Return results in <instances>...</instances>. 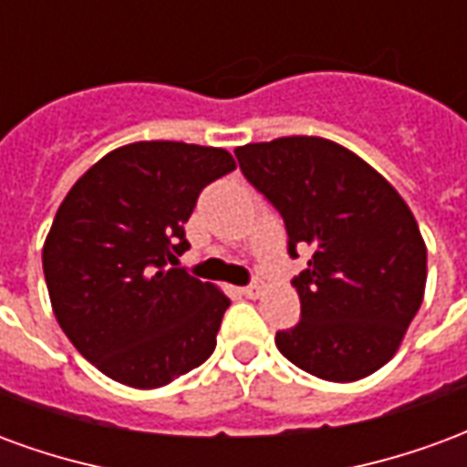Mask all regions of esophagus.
<instances>
[{
  "instance_id": "esophagus-1",
  "label": "esophagus",
  "mask_w": 467,
  "mask_h": 467,
  "mask_svg": "<svg viewBox=\"0 0 467 467\" xmlns=\"http://www.w3.org/2000/svg\"><path fill=\"white\" fill-rule=\"evenodd\" d=\"M260 290H263V287H260V283H250V285H244L240 293H243L244 297H257V295H260Z\"/></svg>"
}]
</instances>
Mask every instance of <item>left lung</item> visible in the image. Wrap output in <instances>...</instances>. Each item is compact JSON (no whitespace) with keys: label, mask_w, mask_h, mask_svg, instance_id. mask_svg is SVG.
I'll use <instances>...</instances> for the list:
<instances>
[{"label":"left lung","mask_w":467,"mask_h":467,"mask_svg":"<svg viewBox=\"0 0 467 467\" xmlns=\"http://www.w3.org/2000/svg\"><path fill=\"white\" fill-rule=\"evenodd\" d=\"M234 157L283 217L290 257L310 250L293 277L300 323L275 335L277 350L333 382L382 368L425 293L428 253L410 207L370 164L323 137L244 144Z\"/></svg>","instance_id":"left-lung-1"}]
</instances>
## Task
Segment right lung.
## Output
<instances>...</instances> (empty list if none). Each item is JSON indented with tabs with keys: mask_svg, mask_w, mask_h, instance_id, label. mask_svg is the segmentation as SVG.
<instances>
[{
	"mask_svg": "<svg viewBox=\"0 0 467 467\" xmlns=\"http://www.w3.org/2000/svg\"><path fill=\"white\" fill-rule=\"evenodd\" d=\"M233 154L134 142L69 190L42 265L57 323L77 350L130 388H162L213 355L230 300L177 265L197 197L233 172Z\"/></svg>",
	"mask_w": 467,
	"mask_h": 467,
	"instance_id": "1",
	"label": "right lung"
}]
</instances>
